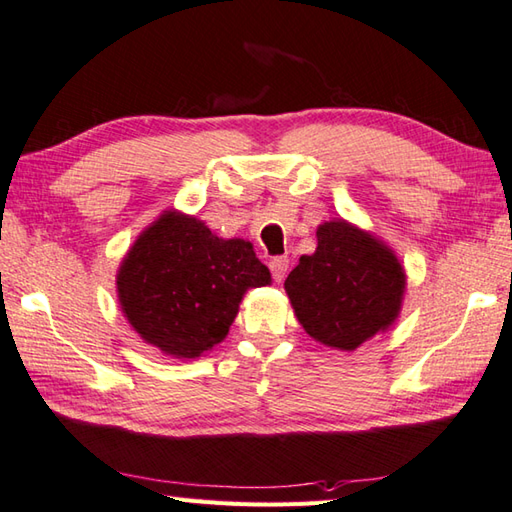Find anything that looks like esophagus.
<instances>
[{
	"instance_id": "obj_1",
	"label": "esophagus",
	"mask_w": 512,
	"mask_h": 512,
	"mask_svg": "<svg viewBox=\"0 0 512 512\" xmlns=\"http://www.w3.org/2000/svg\"><path fill=\"white\" fill-rule=\"evenodd\" d=\"M269 269H271V274H274V280H276V283H283L285 276H287V271H289V258H287V256L271 258Z\"/></svg>"
}]
</instances>
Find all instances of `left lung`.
Returning a JSON list of instances; mask_svg holds the SVG:
<instances>
[{
	"instance_id": "obj_1",
	"label": "left lung",
	"mask_w": 512,
	"mask_h": 512,
	"mask_svg": "<svg viewBox=\"0 0 512 512\" xmlns=\"http://www.w3.org/2000/svg\"><path fill=\"white\" fill-rule=\"evenodd\" d=\"M314 254L300 256L285 280L291 309L311 338L356 351L400 318L406 271L393 249L344 218L316 229Z\"/></svg>"
}]
</instances>
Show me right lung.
Masks as SVG:
<instances>
[{"instance_id": "obj_1", "label": "right lung", "mask_w": 512, "mask_h": 512, "mask_svg": "<svg viewBox=\"0 0 512 512\" xmlns=\"http://www.w3.org/2000/svg\"><path fill=\"white\" fill-rule=\"evenodd\" d=\"M269 283L245 238H221L196 216L165 210L123 256L117 298L143 342L194 360L225 340L247 291Z\"/></svg>"}]
</instances>
